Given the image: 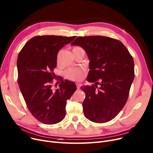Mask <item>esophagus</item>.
<instances>
[{"label":"esophagus","mask_w":153,"mask_h":153,"mask_svg":"<svg viewBox=\"0 0 153 153\" xmlns=\"http://www.w3.org/2000/svg\"><path fill=\"white\" fill-rule=\"evenodd\" d=\"M76 86H77V89H80V87L82 86V84H76Z\"/></svg>","instance_id":"obj_1"}]
</instances>
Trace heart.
<instances>
[{"instance_id": "obj_1", "label": "heart", "mask_w": 153, "mask_h": 153, "mask_svg": "<svg viewBox=\"0 0 153 153\" xmlns=\"http://www.w3.org/2000/svg\"><path fill=\"white\" fill-rule=\"evenodd\" d=\"M82 48L79 46H76L73 48V50L81 49ZM85 74V71L82 68H70L65 72L66 77L72 81H79L84 78Z\"/></svg>"}]
</instances>
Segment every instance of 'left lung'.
I'll return each mask as SVG.
<instances>
[{
  "instance_id": "obj_1",
  "label": "left lung",
  "mask_w": 153,
  "mask_h": 153,
  "mask_svg": "<svg viewBox=\"0 0 153 153\" xmlns=\"http://www.w3.org/2000/svg\"><path fill=\"white\" fill-rule=\"evenodd\" d=\"M82 47L90 59L87 81L82 86L85 117L102 123L114 119L128 98L134 77L133 57L118 39L103 36H79L71 43Z\"/></svg>"
}]
</instances>
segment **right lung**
Returning <instances> with one entry per match:
<instances>
[{
	"mask_svg": "<svg viewBox=\"0 0 153 153\" xmlns=\"http://www.w3.org/2000/svg\"><path fill=\"white\" fill-rule=\"evenodd\" d=\"M76 37L36 36L25 43L19 54L20 89L30 113L44 124L62 121L66 115V100L77 89L74 82L63 79L59 82V89H54L52 85L58 53Z\"/></svg>",
	"mask_w": 153,
	"mask_h": 153,
	"instance_id": "add662e5",
	"label": "right lung"
}]
</instances>
